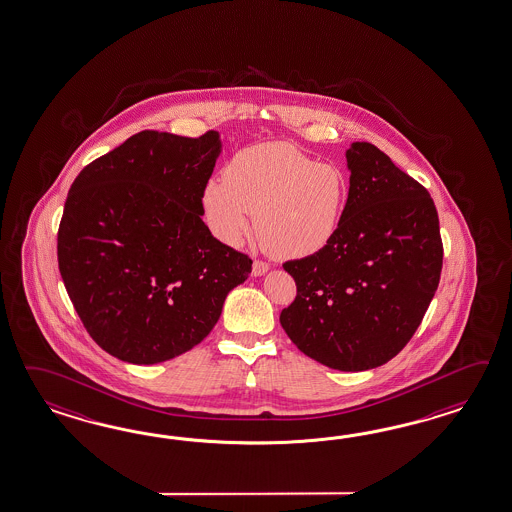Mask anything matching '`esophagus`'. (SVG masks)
I'll return each instance as SVG.
<instances>
[{"label":"esophagus","instance_id":"obj_1","mask_svg":"<svg viewBox=\"0 0 512 512\" xmlns=\"http://www.w3.org/2000/svg\"><path fill=\"white\" fill-rule=\"evenodd\" d=\"M270 270V266L266 264L264 261H259V259H255L253 261V268H251V274L255 275V277H261V275L266 274Z\"/></svg>","mask_w":512,"mask_h":512}]
</instances>
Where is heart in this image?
Listing matches in <instances>:
<instances>
[{
	"label": "heart",
	"mask_w": 512,
	"mask_h": 512,
	"mask_svg": "<svg viewBox=\"0 0 512 512\" xmlns=\"http://www.w3.org/2000/svg\"><path fill=\"white\" fill-rule=\"evenodd\" d=\"M348 177L285 142L238 151L225 177H212L203 205L214 235L238 246L255 229L279 259H303L327 248L344 220Z\"/></svg>",
	"instance_id": "obj_1"
}]
</instances>
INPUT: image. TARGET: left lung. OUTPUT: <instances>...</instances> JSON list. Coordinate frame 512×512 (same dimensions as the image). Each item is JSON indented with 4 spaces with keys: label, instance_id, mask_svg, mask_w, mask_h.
Masks as SVG:
<instances>
[{
    "label": "left lung",
    "instance_id": "1",
    "mask_svg": "<svg viewBox=\"0 0 512 512\" xmlns=\"http://www.w3.org/2000/svg\"><path fill=\"white\" fill-rule=\"evenodd\" d=\"M349 200L333 242L288 261L298 296L279 322L307 357L340 372L377 368L407 346L437 292L438 214L429 192L370 142L346 151Z\"/></svg>",
    "mask_w": 512,
    "mask_h": 512
}]
</instances>
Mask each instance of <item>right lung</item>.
Instances as JSON below:
<instances>
[{
  "label": "right lung",
  "mask_w": 512,
  "mask_h": 512,
  "mask_svg": "<svg viewBox=\"0 0 512 512\" xmlns=\"http://www.w3.org/2000/svg\"><path fill=\"white\" fill-rule=\"evenodd\" d=\"M220 153L218 131H140L75 177L59 270L88 335L120 361L157 364L198 346L251 274L250 257L201 220Z\"/></svg>",
  "instance_id": "add662e5"
}]
</instances>
